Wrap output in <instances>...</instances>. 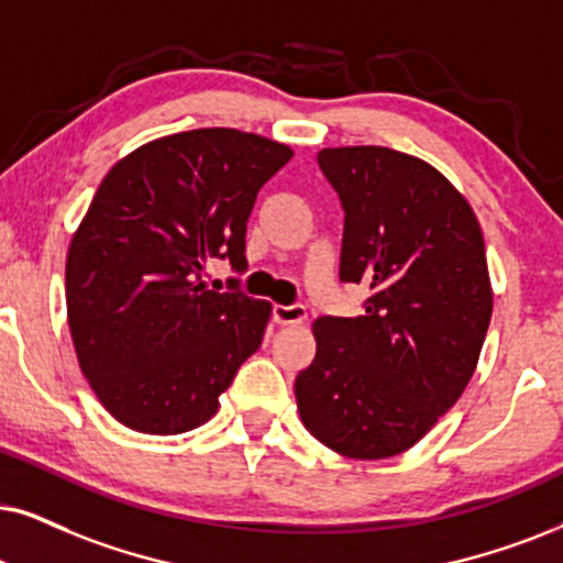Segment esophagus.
<instances>
[{"mask_svg":"<svg viewBox=\"0 0 563 563\" xmlns=\"http://www.w3.org/2000/svg\"><path fill=\"white\" fill-rule=\"evenodd\" d=\"M273 319H275V324H280V327L301 324L306 319V309H303V306H298V303H294V306L275 303L273 306Z\"/></svg>","mask_w":563,"mask_h":563,"instance_id":"esophagus-1","label":"esophagus"}]
</instances>
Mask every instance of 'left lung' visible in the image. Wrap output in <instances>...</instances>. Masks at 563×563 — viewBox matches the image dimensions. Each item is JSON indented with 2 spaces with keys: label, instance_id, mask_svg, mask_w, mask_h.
<instances>
[{
  "label": "left lung",
  "instance_id": "left-lung-1",
  "mask_svg": "<svg viewBox=\"0 0 563 563\" xmlns=\"http://www.w3.org/2000/svg\"><path fill=\"white\" fill-rule=\"evenodd\" d=\"M345 210L340 280L372 290L361 317H319L296 376L311 437L353 460L408 452L478 366L494 290L478 218L441 170L382 145L324 147Z\"/></svg>",
  "mask_w": 563,
  "mask_h": 563
}]
</instances>
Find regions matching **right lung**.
I'll return each mask as SVG.
<instances>
[{
	"label": "right lung",
	"instance_id": "right-lung-1",
	"mask_svg": "<svg viewBox=\"0 0 563 563\" xmlns=\"http://www.w3.org/2000/svg\"><path fill=\"white\" fill-rule=\"evenodd\" d=\"M290 158L283 142L210 126L145 142L103 176L69 241L67 322L90 389L126 429L208 423L260 347L273 303L199 275L210 260L246 267L254 199Z\"/></svg>",
	"mask_w": 563,
	"mask_h": 563
}]
</instances>
